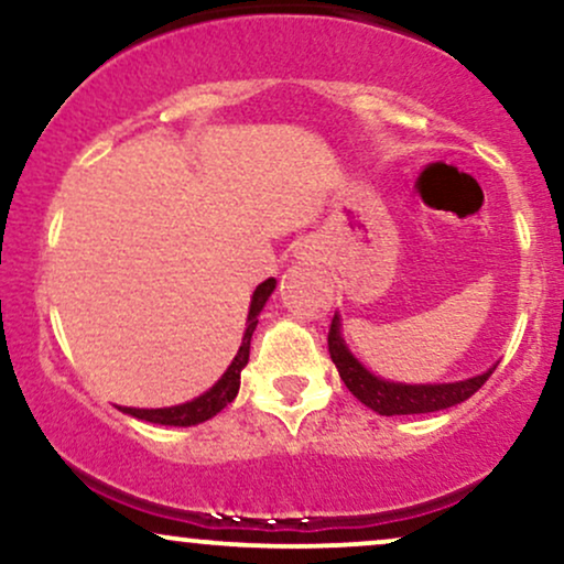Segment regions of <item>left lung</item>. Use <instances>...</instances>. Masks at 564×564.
<instances>
[{"instance_id": "obj_1", "label": "left lung", "mask_w": 564, "mask_h": 564, "mask_svg": "<svg viewBox=\"0 0 564 564\" xmlns=\"http://www.w3.org/2000/svg\"><path fill=\"white\" fill-rule=\"evenodd\" d=\"M339 315H334L332 328H328V352L339 368V377L347 384V390L360 400V403L381 413V416H408V413H430L443 411V408L458 405L471 398L488 381L494 368L464 381H451V384H398L373 377L360 360L349 352L339 332Z\"/></svg>"}]
</instances>
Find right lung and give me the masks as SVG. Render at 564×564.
I'll use <instances>...</instances> for the list:
<instances>
[{"label":"right lung","mask_w":564,"mask_h":564,"mask_svg":"<svg viewBox=\"0 0 564 564\" xmlns=\"http://www.w3.org/2000/svg\"><path fill=\"white\" fill-rule=\"evenodd\" d=\"M275 289V278H268V281L260 283L251 296V307H249V318H246V332L241 339V347H238L236 358L228 366V371L223 373V379L212 387L209 392L198 394L196 400L183 405H172V408H121V411L129 413L134 419H145L151 424H166V426H193L206 422V419L217 416L225 405L232 403L238 394V387H241V371L243 366L249 364V347H251V334L257 328V315L262 313L264 302L268 296L273 294Z\"/></svg>","instance_id":"right-lung-1"}]
</instances>
